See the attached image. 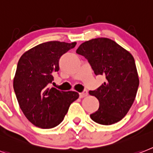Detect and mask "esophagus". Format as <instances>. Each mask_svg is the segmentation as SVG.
<instances>
[{
    "mask_svg": "<svg viewBox=\"0 0 153 153\" xmlns=\"http://www.w3.org/2000/svg\"><path fill=\"white\" fill-rule=\"evenodd\" d=\"M88 92L87 90H84V91L81 92V93H79V98H85V97L88 96Z\"/></svg>",
    "mask_w": 153,
    "mask_h": 153,
    "instance_id": "esophagus-1",
    "label": "esophagus"
}]
</instances>
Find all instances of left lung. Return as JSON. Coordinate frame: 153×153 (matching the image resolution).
Returning a JSON list of instances; mask_svg holds the SVG:
<instances>
[{
	"instance_id": "obj_1",
	"label": "left lung",
	"mask_w": 153,
	"mask_h": 153,
	"mask_svg": "<svg viewBox=\"0 0 153 153\" xmlns=\"http://www.w3.org/2000/svg\"><path fill=\"white\" fill-rule=\"evenodd\" d=\"M76 53L88 59L95 75L105 76L104 84L89 91L99 101L91 120L102 125L119 122L134 103L139 85L134 57L114 40L103 37L85 41Z\"/></svg>"
}]
</instances>
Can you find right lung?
I'll return each instance as SVG.
<instances>
[{
  "label": "right lung",
  "instance_id": "right-lung-1",
  "mask_svg": "<svg viewBox=\"0 0 153 153\" xmlns=\"http://www.w3.org/2000/svg\"><path fill=\"white\" fill-rule=\"evenodd\" d=\"M76 43L48 41L26 51L19 60L13 88L22 113L30 123L43 129L61 123L72 102L79 98L76 91L48 88L59 70L62 55Z\"/></svg>",
  "mask_w": 153,
  "mask_h": 153
}]
</instances>
